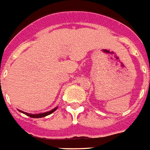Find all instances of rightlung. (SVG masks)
<instances>
[{
  "instance_id": "right-lung-1",
  "label": "right lung",
  "mask_w": 150,
  "mask_h": 150,
  "mask_svg": "<svg viewBox=\"0 0 150 150\" xmlns=\"http://www.w3.org/2000/svg\"><path fill=\"white\" fill-rule=\"evenodd\" d=\"M56 109H57V108H55L54 109H52V110H51V111H47V112H45V113L37 114V115L36 114H35V115H32V114L26 113V112H24V111H21V113L25 114V115H28V116H29V117H31V118H43V117H45V116L49 115H50V114H52V112H54Z\"/></svg>"
}]
</instances>
